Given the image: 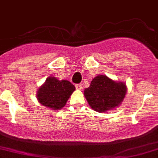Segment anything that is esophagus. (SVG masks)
<instances>
[{"mask_svg":"<svg viewBox=\"0 0 158 158\" xmlns=\"http://www.w3.org/2000/svg\"><path fill=\"white\" fill-rule=\"evenodd\" d=\"M76 89H78V90H81L82 89V84H76Z\"/></svg>","mask_w":158,"mask_h":158,"instance_id":"34e87169","label":"esophagus"}]
</instances>
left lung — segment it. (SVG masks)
Wrapping results in <instances>:
<instances>
[{
	"mask_svg": "<svg viewBox=\"0 0 158 158\" xmlns=\"http://www.w3.org/2000/svg\"><path fill=\"white\" fill-rule=\"evenodd\" d=\"M126 92L125 82H116L106 75H99L94 78L89 88L84 90V95L92 109L105 112L120 106Z\"/></svg>",
	"mask_w": 158,
	"mask_h": 158,
	"instance_id": "obj_1",
	"label": "left lung"
}]
</instances>
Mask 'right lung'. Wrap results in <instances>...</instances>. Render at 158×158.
I'll list each match as a JSON object with an SVG mask.
<instances>
[{
    "mask_svg": "<svg viewBox=\"0 0 158 158\" xmlns=\"http://www.w3.org/2000/svg\"><path fill=\"white\" fill-rule=\"evenodd\" d=\"M75 89V86L69 81L59 80L50 76L38 89L36 97L44 106L52 110H60L66 106Z\"/></svg>",
    "mask_w": 158,
    "mask_h": 158,
    "instance_id": "obj_1",
    "label": "right lung"
}]
</instances>
